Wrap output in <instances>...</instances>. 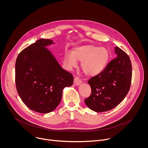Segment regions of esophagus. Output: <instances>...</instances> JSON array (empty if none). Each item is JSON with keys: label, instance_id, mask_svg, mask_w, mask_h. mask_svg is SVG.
<instances>
[{"label": "esophagus", "instance_id": "1", "mask_svg": "<svg viewBox=\"0 0 148 148\" xmlns=\"http://www.w3.org/2000/svg\"><path fill=\"white\" fill-rule=\"evenodd\" d=\"M81 80L79 79V78L76 77L74 78V85L75 86H79V84L81 83Z\"/></svg>", "mask_w": 148, "mask_h": 148}]
</instances>
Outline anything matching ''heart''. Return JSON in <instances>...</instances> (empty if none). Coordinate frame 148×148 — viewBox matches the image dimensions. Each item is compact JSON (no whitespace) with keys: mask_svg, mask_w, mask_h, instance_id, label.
<instances>
[{"mask_svg":"<svg viewBox=\"0 0 148 148\" xmlns=\"http://www.w3.org/2000/svg\"><path fill=\"white\" fill-rule=\"evenodd\" d=\"M109 58L108 51L104 47H98L91 45H83L74 48L72 53L66 52L64 64L71 70L81 62V68L86 75L92 77L99 74L106 66Z\"/></svg>","mask_w":148,"mask_h":148,"instance_id":"obj_1","label":"heart"}]
</instances>
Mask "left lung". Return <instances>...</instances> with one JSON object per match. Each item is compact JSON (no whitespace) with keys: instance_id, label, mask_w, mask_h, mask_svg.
<instances>
[{"instance_id":"1","label":"left lung","mask_w":148,"mask_h":148,"mask_svg":"<svg viewBox=\"0 0 148 148\" xmlns=\"http://www.w3.org/2000/svg\"><path fill=\"white\" fill-rule=\"evenodd\" d=\"M116 57L103 70L88 81L90 96L84 100L87 106L97 112L112 110L129 92L132 79V64L128 55L115 47Z\"/></svg>"}]
</instances>
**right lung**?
I'll return each instance as SVG.
<instances>
[{
    "mask_svg": "<svg viewBox=\"0 0 148 148\" xmlns=\"http://www.w3.org/2000/svg\"><path fill=\"white\" fill-rule=\"evenodd\" d=\"M53 43L50 39H39L21 51L16 61L17 93L29 109L39 113L54 111L63 89L73 84V75L61 68L46 47Z\"/></svg>",
    "mask_w": 148,
    "mask_h": 148,
    "instance_id": "1",
    "label": "right lung"
}]
</instances>
